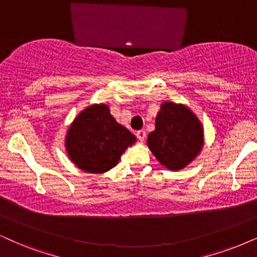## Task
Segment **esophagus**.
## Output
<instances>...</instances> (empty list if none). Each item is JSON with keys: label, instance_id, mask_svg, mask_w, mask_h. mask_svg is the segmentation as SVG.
I'll return each instance as SVG.
<instances>
[{"label": "esophagus", "instance_id": "esophagus-1", "mask_svg": "<svg viewBox=\"0 0 257 257\" xmlns=\"http://www.w3.org/2000/svg\"><path fill=\"white\" fill-rule=\"evenodd\" d=\"M136 136H138V139L140 140V141H145L146 132L145 131H139L138 133H136Z\"/></svg>", "mask_w": 257, "mask_h": 257}]
</instances>
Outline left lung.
Wrapping results in <instances>:
<instances>
[{"instance_id": "8db88e82", "label": "left lung", "mask_w": 257, "mask_h": 257, "mask_svg": "<svg viewBox=\"0 0 257 257\" xmlns=\"http://www.w3.org/2000/svg\"><path fill=\"white\" fill-rule=\"evenodd\" d=\"M147 144L161 165L170 170H181L203 147V128L186 106L166 102L161 105L155 131L148 135Z\"/></svg>"}]
</instances>
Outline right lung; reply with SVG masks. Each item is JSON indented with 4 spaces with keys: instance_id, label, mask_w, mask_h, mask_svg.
Segmentation results:
<instances>
[{
    "instance_id": "obj_1",
    "label": "right lung",
    "mask_w": 257,
    "mask_h": 257,
    "mask_svg": "<svg viewBox=\"0 0 257 257\" xmlns=\"http://www.w3.org/2000/svg\"><path fill=\"white\" fill-rule=\"evenodd\" d=\"M136 138L118 124L106 105H91L77 116L66 136L69 157L80 170L104 173L117 162Z\"/></svg>"
}]
</instances>
